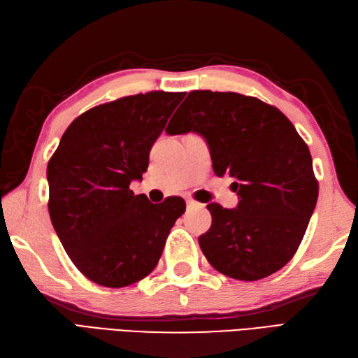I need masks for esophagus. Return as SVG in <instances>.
Here are the masks:
<instances>
[{
    "mask_svg": "<svg viewBox=\"0 0 358 358\" xmlns=\"http://www.w3.org/2000/svg\"><path fill=\"white\" fill-rule=\"evenodd\" d=\"M187 206L188 208H194V206H199V203L196 202V200H193V199H187Z\"/></svg>",
    "mask_w": 358,
    "mask_h": 358,
    "instance_id": "esophagus-1",
    "label": "esophagus"
}]
</instances>
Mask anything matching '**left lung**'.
I'll return each instance as SVG.
<instances>
[{
    "instance_id": "obj_1",
    "label": "left lung",
    "mask_w": 358,
    "mask_h": 358,
    "mask_svg": "<svg viewBox=\"0 0 358 358\" xmlns=\"http://www.w3.org/2000/svg\"><path fill=\"white\" fill-rule=\"evenodd\" d=\"M196 132L217 176L234 178V209L209 203L211 228L199 237L215 270L257 281L282 268L298 250L317 202L308 145L275 106L237 92L191 91L165 129Z\"/></svg>"
}]
</instances>
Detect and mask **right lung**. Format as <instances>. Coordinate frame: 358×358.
Returning a JSON list of instances; mask_svg holds the SVG:
<instances>
[{
  "label": "right lung",
  "mask_w": 358,
  "mask_h": 358,
  "mask_svg": "<svg viewBox=\"0 0 358 358\" xmlns=\"http://www.w3.org/2000/svg\"><path fill=\"white\" fill-rule=\"evenodd\" d=\"M185 92L152 91L104 103L68 126L47 167L48 213L74 266L95 284L120 289L158 264L185 200L149 202L143 179L152 145Z\"/></svg>",
  "instance_id": "1"
}]
</instances>
